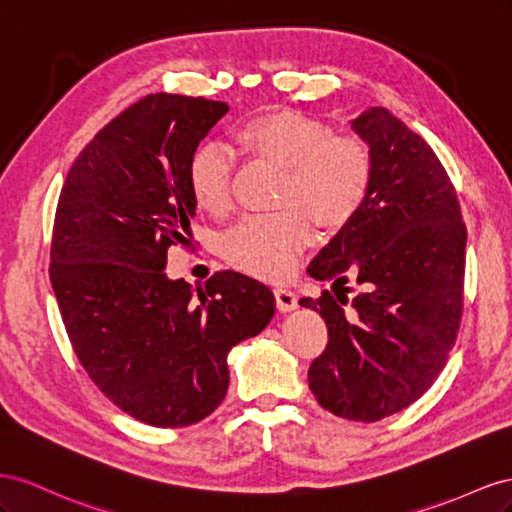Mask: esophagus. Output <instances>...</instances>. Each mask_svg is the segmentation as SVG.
<instances>
[{
    "mask_svg": "<svg viewBox=\"0 0 512 512\" xmlns=\"http://www.w3.org/2000/svg\"><path fill=\"white\" fill-rule=\"evenodd\" d=\"M274 298H276V306H279V311H291L298 306V296L291 289L274 287Z\"/></svg>",
    "mask_w": 512,
    "mask_h": 512,
    "instance_id": "1",
    "label": "esophagus"
}]
</instances>
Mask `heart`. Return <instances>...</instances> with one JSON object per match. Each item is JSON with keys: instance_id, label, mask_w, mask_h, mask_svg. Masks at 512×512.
Returning a JSON list of instances; mask_svg holds the SVG:
<instances>
[{"instance_id": "heart-1", "label": "heart", "mask_w": 512, "mask_h": 512, "mask_svg": "<svg viewBox=\"0 0 512 512\" xmlns=\"http://www.w3.org/2000/svg\"><path fill=\"white\" fill-rule=\"evenodd\" d=\"M236 141L248 156L287 167L279 193L287 208L242 218L225 236L223 251L236 268L281 281L311 242L307 211L326 229H339L358 214L371 188V154L358 137L334 135L326 122L294 109L255 115L236 130ZM233 171L236 158L229 145H197L188 158L186 182L199 208L216 216L231 210Z\"/></svg>"}]
</instances>
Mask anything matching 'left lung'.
Here are the masks:
<instances>
[{
	"label": "left lung",
	"mask_w": 512,
	"mask_h": 512,
	"mask_svg": "<svg viewBox=\"0 0 512 512\" xmlns=\"http://www.w3.org/2000/svg\"><path fill=\"white\" fill-rule=\"evenodd\" d=\"M352 128L369 145V195L309 266L334 294L300 304L328 328L309 367L317 403L375 422L416 403L446 367L463 315L467 231L455 186L425 139L384 107ZM349 278L361 287L352 301Z\"/></svg>",
	"instance_id": "8db88e82"
}]
</instances>
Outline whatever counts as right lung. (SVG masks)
<instances>
[{"label":"right lung","instance_id":"add662e5","mask_svg":"<svg viewBox=\"0 0 512 512\" xmlns=\"http://www.w3.org/2000/svg\"><path fill=\"white\" fill-rule=\"evenodd\" d=\"M227 102L150 94L85 145L57 201L49 276L72 349L122 412L178 429L229 386L227 354L274 315L272 291L233 270L197 287L165 274L191 246L186 165Z\"/></svg>","mask_w":512,"mask_h":512}]
</instances>
